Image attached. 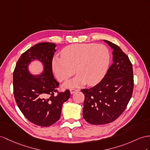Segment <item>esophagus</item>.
Instances as JSON below:
<instances>
[{"label": "esophagus", "instance_id": "1", "mask_svg": "<svg viewBox=\"0 0 150 150\" xmlns=\"http://www.w3.org/2000/svg\"><path fill=\"white\" fill-rule=\"evenodd\" d=\"M79 90H77V89H74V88H71V89H70V92H71V94H73V93H74L75 92H78Z\"/></svg>", "mask_w": 150, "mask_h": 150}]
</instances>
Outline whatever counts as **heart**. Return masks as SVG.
<instances>
[{
	"mask_svg": "<svg viewBox=\"0 0 150 150\" xmlns=\"http://www.w3.org/2000/svg\"><path fill=\"white\" fill-rule=\"evenodd\" d=\"M110 63V53L108 47L95 43L74 44L62 51L61 57H54L52 69L57 78L65 81L74 74L78 75L64 84L65 87H79L88 83L95 85L106 73Z\"/></svg>",
	"mask_w": 150,
	"mask_h": 150,
	"instance_id": "heart-1",
	"label": "heart"
}]
</instances>
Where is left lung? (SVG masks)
<instances>
[{
    "label": "left lung",
    "mask_w": 150,
    "mask_h": 150,
    "mask_svg": "<svg viewBox=\"0 0 150 150\" xmlns=\"http://www.w3.org/2000/svg\"><path fill=\"white\" fill-rule=\"evenodd\" d=\"M105 42L112 49V64L104 78L85 95L83 115L92 125H105L117 119L125 110L134 89L132 65L129 57L115 44Z\"/></svg>",
    "instance_id": "obj_1"
}]
</instances>
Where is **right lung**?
<instances>
[{
    "label": "right lung",
    "mask_w": 150,
    "mask_h": 150,
    "mask_svg": "<svg viewBox=\"0 0 150 150\" xmlns=\"http://www.w3.org/2000/svg\"><path fill=\"white\" fill-rule=\"evenodd\" d=\"M56 45L41 42L24 52L13 72V92L18 108L29 122L40 127H50L60 119L62 107L70 97V91L58 92L59 85L54 78L52 60ZM38 59L44 70L38 76L31 75L28 65ZM57 92V95L55 93Z\"/></svg>",
    "instance_id": "right-lung-1"
}]
</instances>
